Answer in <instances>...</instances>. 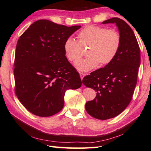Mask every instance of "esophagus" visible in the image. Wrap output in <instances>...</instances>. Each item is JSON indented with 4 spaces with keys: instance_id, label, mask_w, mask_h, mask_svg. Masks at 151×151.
Listing matches in <instances>:
<instances>
[{
    "instance_id": "esophagus-1",
    "label": "esophagus",
    "mask_w": 151,
    "mask_h": 151,
    "mask_svg": "<svg viewBox=\"0 0 151 151\" xmlns=\"http://www.w3.org/2000/svg\"><path fill=\"white\" fill-rule=\"evenodd\" d=\"M79 75H80V77H81V80H83V79L84 76H85V74H84V73H79Z\"/></svg>"
}]
</instances>
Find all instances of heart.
I'll return each mask as SVG.
<instances>
[{
    "mask_svg": "<svg viewBox=\"0 0 151 151\" xmlns=\"http://www.w3.org/2000/svg\"><path fill=\"white\" fill-rule=\"evenodd\" d=\"M79 42L68 37L64 42V51L68 60L76 62L83 55L81 47H89L87 55L89 56L75 64L80 72H89L100 63L101 66L110 63L120 49L121 37L118 32L104 27L89 25L79 31Z\"/></svg>",
    "mask_w": 151,
    "mask_h": 151,
    "instance_id": "1",
    "label": "heart"
}]
</instances>
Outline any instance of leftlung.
Wrapping results in <instances>:
<instances>
[{"instance_id": "left-lung-1", "label": "left lung", "mask_w": 151, "mask_h": 151, "mask_svg": "<svg viewBox=\"0 0 151 151\" xmlns=\"http://www.w3.org/2000/svg\"><path fill=\"white\" fill-rule=\"evenodd\" d=\"M115 24L121 37L120 49L110 63L84 77L83 85L96 92L85 104L87 113L99 120L120 114L128 106L137 84L140 49L132 28L123 19L112 18L102 24Z\"/></svg>"}]
</instances>
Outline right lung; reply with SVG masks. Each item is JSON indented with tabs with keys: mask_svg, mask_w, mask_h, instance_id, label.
<instances>
[{
	"mask_svg": "<svg viewBox=\"0 0 151 151\" xmlns=\"http://www.w3.org/2000/svg\"><path fill=\"white\" fill-rule=\"evenodd\" d=\"M80 27L40 19L19 38L14 60L15 92L31 113L41 117L55 114L64 106L65 91L81 87L79 73L64 51L65 41Z\"/></svg>",
	"mask_w": 151,
	"mask_h": 151,
	"instance_id": "obj_1",
	"label": "right lung"
}]
</instances>
